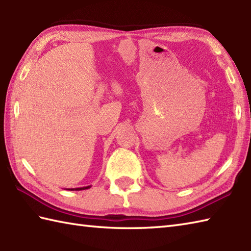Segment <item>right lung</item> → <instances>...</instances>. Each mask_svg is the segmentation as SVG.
<instances>
[{"instance_id":"right-lung-1","label":"right lung","mask_w":251,"mask_h":251,"mask_svg":"<svg viewBox=\"0 0 251 251\" xmlns=\"http://www.w3.org/2000/svg\"><path fill=\"white\" fill-rule=\"evenodd\" d=\"M89 186H85V188H77V189H69V190H75V191H81V190H86V189H88Z\"/></svg>"}]
</instances>
